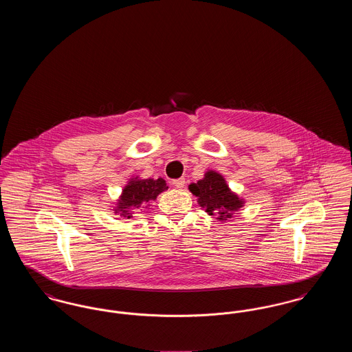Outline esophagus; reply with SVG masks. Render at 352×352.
<instances>
[{
	"label": "esophagus",
	"mask_w": 352,
	"mask_h": 352,
	"mask_svg": "<svg viewBox=\"0 0 352 352\" xmlns=\"http://www.w3.org/2000/svg\"><path fill=\"white\" fill-rule=\"evenodd\" d=\"M186 182H184V178H178V179H174L171 184L174 186V187H177V188H184V186Z\"/></svg>",
	"instance_id": "esophagus-1"
}]
</instances>
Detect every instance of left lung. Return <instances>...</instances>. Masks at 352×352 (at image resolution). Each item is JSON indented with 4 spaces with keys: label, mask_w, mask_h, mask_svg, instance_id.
Segmentation results:
<instances>
[{
    "label": "left lung",
    "mask_w": 352,
    "mask_h": 352,
    "mask_svg": "<svg viewBox=\"0 0 352 352\" xmlns=\"http://www.w3.org/2000/svg\"><path fill=\"white\" fill-rule=\"evenodd\" d=\"M188 190L198 198L201 208L210 217H217L219 221L232 218L234 212L244 204V201L231 191L223 175L214 170H208L197 184H190Z\"/></svg>",
    "instance_id": "obj_1"
}]
</instances>
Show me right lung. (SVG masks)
<instances>
[{"label":"right lung","mask_w":352,"mask_h":352,"mask_svg":"<svg viewBox=\"0 0 352 352\" xmlns=\"http://www.w3.org/2000/svg\"><path fill=\"white\" fill-rule=\"evenodd\" d=\"M165 179H140L138 177L132 178L128 184L124 187L120 199L113 208L115 214H118L122 218H132V210L145 207L146 203L155 201L157 197L168 190ZM148 207V206H146ZM145 207V208H146Z\"/></svg>","instance_id":"right-lung-1"}]
</instances>
